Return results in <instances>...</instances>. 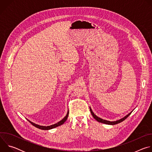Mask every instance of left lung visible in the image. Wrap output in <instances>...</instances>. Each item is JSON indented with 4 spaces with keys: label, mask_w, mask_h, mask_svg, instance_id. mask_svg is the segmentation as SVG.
Instances as JSON below:
<instances>
[{
    "label": "left lung",
    "mask_w": 152,
    "mask_h": 152,
    "mask_svg": "<svg viewBox=\"0 0 152 152\" xmlns=\"http://www.w3.org/2000/svg\"><path fill=\"white\" fill-rule=\"evenodd\" d=\"M90 112H91V113L93 117L97 121H99V122H100V123H104V124H110V125H114V124H118V123H120L122 122V121H124L126 118H127L130 115H131V114L132 112V111L131 113H130L129 114H127V115H126L124 117H123V118H122L121 119H120V120H117V121H110L105 120H103V119H102V118L98 117L97 116H96V115L94 114V113L93 112L92 110L91 109L90 107Z\"/></svg>",
    "instance_id": "obj_1"
}]
</instances>
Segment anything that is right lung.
I'll use <instances>...</instances> for the list:
<instances>
[{"label":"right lung","instance_id":"obj_1","mask_svg":"<svg viewBox=\"0 0 152 152\" xmlns=\"http://www.w3.org/2000/svg\"><path fill=\"white\" fill-rule=\"evenodd\" d=\"M69 112L68 111V112H67V115H66V116L62 120H61L60 121H59L58 123H56V124H54L50 125V126H39V125L36 124H35V123H32V122H31V121H29L33 126H34L35 127L38 128V129H42V130H49V129H53V128H55V127H58V126H61V125H62V124H64V122L67 120V118H68V116H69Z\"/></svg>","mask_w":152,"mask_h":152}]
</instances>
